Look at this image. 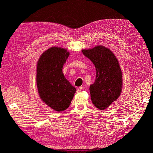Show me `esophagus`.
Returning <instances> with one entry per match:
<instances>
[{
	"instance_id": "esophagus-1",
	"label": "esophagus",
	"mask_w": 153,
	"mask_h": 153,
	"mask_svg": "<svg viewBox=\"0 0 153 153\" xmlns=\"http://www.w3.org/2000/svg\"><path fill=\"white\" fill-rule=\"evenodd\" d=\"M82 87H78V89H77V92H79L82 91Z\"/></svg>"
}]
</instances>
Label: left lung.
<instances>
[{"instance_id": "8db88e82", "label": "left lung", "mask_w": 153, "mask_h": 153, "mask_svg": "<svg viewBox=\"0 0 153 153\" xmlns=\"http://www.w3.org/2000/svg\"><path fill=\"white\" fill-rule=\"evenodd\" d=\"M96 68V76L89 90L92 103L100 110H105L121 94L123 85L122 71L113 52L103 46L83 50Z\"/></svg>"}]
</instances>
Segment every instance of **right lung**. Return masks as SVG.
Returning a JSON list of instances; mask_svg holds the SVG:
<instances>
[{
	"label": "right lung",
	"instance_id": "1",
	"mask_svg": "<svg viewBox=\"0 0 153 153\" xmlns=\"http://www.w3.org/2000/svg\"><path fill=\"white\" fill-rule=\"evenodd\" d=\"M69 55L66 49L52 47L42 53L37 64L36 83L39 95L43 101L57 112L69 107L76 92L62 73Z\"/></svg>",
	"mask_w": 153,
	"mask_h": 153
}]
</instances>
